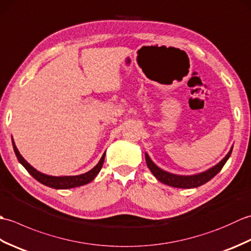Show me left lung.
<instances>
[{
	"label": "left lung",
	"instance_id": "8db88e82",
	"mask_svg": "<svg viewBox=\"0 0 251 251\" xmlns=\"http://www.w3.org/2000/svg\"><path fill=\"white\" fill-rule=\"evenodd\" d=\"M233 148H231L230 152L226 154V156L222 159V161L217 164L216 166L211 167L210 169L206 170L204 173L193 175V176H179V175H174L165 172V170L157 167L155 164H154L151 158L149 157L148 154L146 153V162L149 169L151 170V173L154 175L158 181H161L162 183H165L170 186H174V188H180V189H192V188H197V186H201L205 184L208 181L211 180L215 176L220 172L222 167L225 166V164L231 156Z\"/></svg>",
	"mask_w": 251,
	"mask_h": 251
}]
</instances>
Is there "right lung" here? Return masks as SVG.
Segmentation results:
<instances>
[{"instance_id": "1", "label": "right lung", "mask_w": 251, "mask_h": 251, "mask_svg": "<svg viewBox=\"0 0 251 251\" xmlns=\"http://www.w3.org/2000/svg\"><path fill=\"white\" fill-rule=\"evenodd\" d=\"M13 147H14L15 154H16V156H17L19 163L26 169V172H28L32 176V177L36 179L42 184L50 186V188H52V189H63V190L72 189V188H76V186H81V185L89 183L90 181H93L96 178V176L99 174L101 168H102V165L104 162V156H105V153H104L102 157L100 158L99 163L96 165V166L92 170H89V172L85 173L83 175L54 177V176H49V175H45V174L37 172V170L32 167L29 163H26L25 159L20 155L18 149L15 146L14 140H13Z\"/></svg>"}]
</instances>
